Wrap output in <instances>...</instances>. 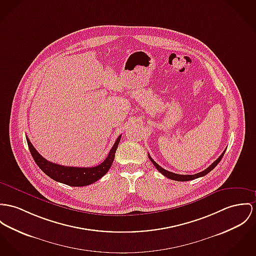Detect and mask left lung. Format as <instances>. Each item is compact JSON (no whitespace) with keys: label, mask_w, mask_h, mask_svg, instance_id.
Listing matches in <instances>:
<instances>
[{"label":"left lung","mask_w":256,"mask_h":256,"mask_svg":"<svg viewBox=\"0 0 256 256\" xmlns=\"http://www.w3.org/2000/svg\"><path fill=\"white\" fill-rule=\"evenodd\" d=\"M225 151H226V150H224V152L219 156V158H217L216 160L206 170H202V172H198V174H187V176L177 174L170 172H168V170H166L164 168H162V166H160L157 162H156L152 158L150 157V155H148V156H149L150 160H151V162H153V164L155 166V168H157L158 170L162 176H164L168 177V178H170V179H172V180H176V181H189V180H193V179H196V178H198V177L204 176L208 174L210 172H212V170L216 166L217 164H219V162L221 160V158L224 156Z\"/></svg>","instance_id":"8db88e82"}]
</instances>
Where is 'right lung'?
<instances>
[{
  "mask_svg": "<svg viewBox=\"0 0 256 256\" xmlns=\"http://www.w3.org/2000/svg\"><path fill=\"white\" fill-rule=\"evenodd\" d=\"M120 136H120L117 138L107 158L100 164L92 168L65 166H60L58 164L48 162V160H46L44 158L40 155L38 151L34 148V146L32 145V143L30 142L28 138H26V139H27L30 153L34 158L35 162L48 176L52 178L58 182L69 185V186L80 187V186H86L94 183L96 181H98L108 172L109 168L113 164Z\"/></svg>",
  "mask_w": 256,
  "mask_h": 256,
  "instance_id": "add662e5",
  "label": "right lung"
}]
</instances>
